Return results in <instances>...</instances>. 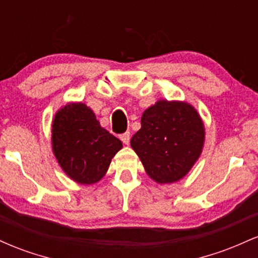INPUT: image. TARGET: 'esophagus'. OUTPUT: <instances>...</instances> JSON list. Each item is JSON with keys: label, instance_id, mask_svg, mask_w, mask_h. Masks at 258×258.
I'll return each mask as SVG.
<instances>
[{"label": "esophagus", "instance_id": "esophagus-1", "mask_svg": "<svg viewBox=\"0 0 258 258\" xmlns=\"http://www.w3.org/2000/svg\"><path fill=\"white\" fill-rule=\"evenodd\" d=\"M120 139L122 141L123 144H128L130 143V132H125L122 135H120Z\"/></svg>", "mask_w": 258, "mask_h": 258}]
</instances>
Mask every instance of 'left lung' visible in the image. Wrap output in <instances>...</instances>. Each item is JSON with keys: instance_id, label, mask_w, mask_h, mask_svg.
Instances as JSON below:
<instances>
[{"instance_id": "1", "label": "left lung", "mask_w": 258, "mask_h": 258, "mask_svg": "<svg viewBox=\"0 0 258 258\" xmlns=\"http://www.w3.org/2000/svg\"><path fill=\"white\" fill-rule=\"evenodd\" d=\"M141 123L131 147L148 176L161 184L183 178L199 159L205 141L198 111L185 102L159 100L143 112Z\"/></svg>"}]
</instances>
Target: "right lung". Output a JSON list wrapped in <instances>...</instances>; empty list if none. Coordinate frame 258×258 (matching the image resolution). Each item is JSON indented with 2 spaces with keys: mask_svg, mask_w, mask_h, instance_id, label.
Returning a JSON list of instances; mask_svg holds the SVG:
<instances>
[{
  "mask_svg": "<svg viewBox=\"0 0 258 258\" xmlns=\"http://www.w3.org/2000/svg\"><path fill=\"white\" fill-rule=\"evenodd\" d=\"M52 147L70 178L80 184H93L103 178L122 143L100 126L87 105L69 103L54 115Z\"/></svg>",
  "mask_w": 258,
  "mask_h": 258,
  "instance_id": "obj_1",
  "label": "right lung"
}]
</instances>
